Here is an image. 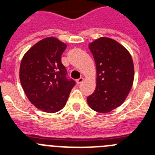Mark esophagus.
I'll list each match as a JSON object with an SVG mask.
<instances>
[{
    "label": "esophagus",
    "instance_id": "obj_1",
    "mask_svg": "<svg viewBox=\"0 0 155 155\" xmlns=\"http://www.w3.org/2000/svg\"><path fill=\"white\" fill-rule=\"evenodd\" d=\"M83 81H84V78H80L78 79V80L76 81L77 84H81V83H82V82H83Z\"/></svg>",
    "mask_w": 155,
    "mask_h": 155
}]
</instances>
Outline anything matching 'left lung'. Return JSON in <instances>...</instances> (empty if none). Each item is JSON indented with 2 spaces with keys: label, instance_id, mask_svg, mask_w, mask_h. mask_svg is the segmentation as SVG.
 <instances>
[{
  "label": "left lung",
  "instance_id": "1",
  "mask_svg": "<svg viewBox=\"0 0 155 155\" xmlns=\"http://www.w3.org/2000/svg\"><path fill=\"white\" fill-rule=\"evenodd\" d=\"M96 65V88L87 98V103L98 113H109L125 101L133 85L132 57L116 40L102 37L88 45Z\"/></svg>",
  "mask_w": 155,
  "mask_h": 155
}]
</instances>
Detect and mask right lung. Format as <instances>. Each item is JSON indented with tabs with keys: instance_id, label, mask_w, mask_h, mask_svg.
Masks as SVG:
<instances>
[{
	"instance_id": "obj_1",
	"label": "right lung",
	"mask_w": 155,
	"mask_h": 155,
	"mask_svg": "<svg viewBox=\"0 0 155 155\" xmlns=\"http://www.w3.org/2000/svg\"><path fill=\"white\" fill-rule=\"evenodd\" d=\"M66 44L54 37L35 43L27 51L20 65V81L30 102L46 113L64 107L75 81L68 77L61 62Z\"/></svg>"
}]
</instances>
